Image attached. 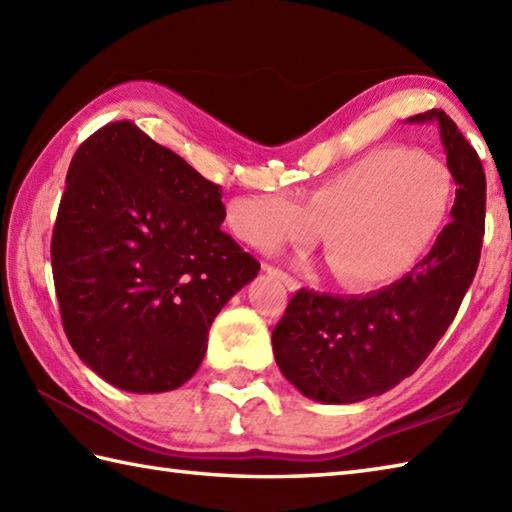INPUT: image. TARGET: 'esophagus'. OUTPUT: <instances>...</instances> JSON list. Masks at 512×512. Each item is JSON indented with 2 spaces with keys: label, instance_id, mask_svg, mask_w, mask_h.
<instances>
[{
  "label": "esophagus",
  "instance_id": "1",
  "mask_svg": "<svg viewBox=\"0 0 512 512\" xmlns=\"http://www.w3.org/2000/svg\"><path fill=\"white\" fill-rule=\"evenodd\" d=\"M264 270H266L268 275H273V277H277V279L284 281L288 290H299V286H301V284H299V281H297L295 277L288 275L286 270H281V268H277V266H273V264H264Z\"/></svg>",
  "mask_w": 512,
  "mask_h": 512
}]
</instances>
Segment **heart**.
Segmentation results:
<instances>
[{
  "instance_id": "1",
  "label": "heart",
  "mask_w": 512,
  "mask_h": 512,
  "mask_svg": "<svg viewBox=\"0 0 512 512\" xmlns=\"http://www.w3.org/2000/svg\"><path fill=\"white\" fill-rule=\"evenodd\" d=\"M453 204V178L424 151L378 147L323 180L306 206L286 193L239 200L235 233L255 246L314 242L325 231L334 275L354 288L387 284L436 242Z\"/></svg>"
}]
</instances>
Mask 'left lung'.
I'll return each instance as SVG.
<instances>
[{"label":"left lung","mask_w":512,"mask_h":512,"mask_svg":"<svg viewBox=\"0 0 512 512\" xmlns=\"http://www.w3.org/2000/svg\"><path fill=\"white\" fill-rule=\"evenodd\" d=\"M436 121L455 180L451 222L411 273L363 297L301 288L273 330L277 365L303 396L345 405L380 396L411 376L447 332L480 264L486 176L482 160L451 118Z\"/></svg>","instance_id":"8db88e82"}]
</instances>
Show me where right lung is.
I'll list each match as a JSON object with an SVG mask.
<instances>
[{
    "instance_id": "right-lung-1",
    "label": "right lung",
    "mask_w": 512,
    "mask_h": 512,
    "mask_svg": "<svg viewBox=\"0 0 512 512\" xmlns=\"http://www.w3.org/2000/svg\"><path fill=\"white\" fill-rule=\"evenodd\" d=\"M224 217L222 187L134 123L81 143L50 255L65 336L92 372L134 394L198 372L217 312L259 273Z\"/></svg>"
}]
</instances>
